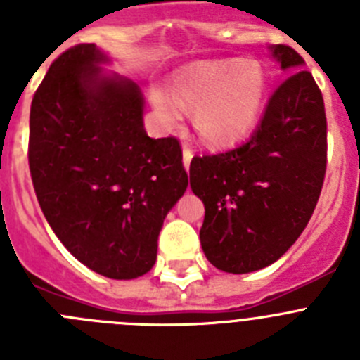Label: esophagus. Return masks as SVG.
<instances>
[{
    "mask_svg": "<svg viewBox=\"0 0 360 360\" xmlns=\"http://www.w3.org/2000/svg\"><path fill=\"white\" fill-rule=\"evenodd\" d=\"M193 155H195V153H193V149H189L186 146V148H184V165H186L187 171H189V164H191V158H193Z\"/></svg>",
    "mask_w": 360,
    "mask_h": 360,
    "instance_id": "1",
    "label": "esophagus"
}]
</instances>
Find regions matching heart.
<instances>
[{
  "label": "heart",
  "instance_id": "obj_1",
  "mask_svg": "<svg viewBox=\"0 0 360 360\" xmlns=\"http://www.w3.org/2000/svg\"><path fill=\"white\" fill-rule=\"evenodd\" d=\"M266 79L262 66L245 59L203 63L178 73L173 94L153 88L151 101L167 126L182 108H195V128L211 146H231L249 135L262 111Z\"/></svg>",
  "mask_w": 360,
  "mask_h": 360
}]
</instances>
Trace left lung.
<instances>
[{
	"instance_id": "obj_1",
	"label": "left lung",
	"mask_w": 360,
	"mask_h": 360,
	"mask_svg": "<svg viewBox=\"0 0 360 360\" xmlns=\"http://www.w3.org/2000/svg\"><path fill=\"white\" fill-rule=\"evenodd\" d=\"M290 72L245 144L191 160V189L205 205L202 249L216 269L247 274L278 262L310 221L326 173V113L303 57L270 46Z\"/></svg>"
}]
</instances>
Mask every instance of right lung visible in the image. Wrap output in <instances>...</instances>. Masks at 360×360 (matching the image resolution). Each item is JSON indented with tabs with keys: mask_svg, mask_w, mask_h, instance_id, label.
I'll use <instances>...</instances> for the list:
<instances>
[{
	"mask_svg": "<svg viewBox=\"0 0 360 360\" xmlns=\"http://www.w3.org/2000/svg\"><path fill=\"white\" fill-rule=\"evenodd\" d=\"M95 44L50 65L30 106L28 165L44 218L81 263L111 279L157 262L167 212L187 189L174 136L151 139L141 88L104 75Z\"/></svg>",
	"mask_w": 360,
	"mask_h": 360,
	"instance_id": "1",
	"label": "right lung"
}]
</instances>
